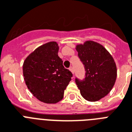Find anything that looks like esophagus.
<instances>
[{"label": "esophagus", "mask_w": 132, "mask_h": 132, "mask_svg": "<svg viewBox=\"0 0 132 132\" xmlns=\"http://www.w3.org/2000/svg\"><path fill=\"white\" fill-rule=\"evenodd\" d=\"M69 70L71 71V72H72V74H74V70H73V68H72V66H70V68H69Z\"/></svg>", "instance_id": "obj_1"}]
</instances>
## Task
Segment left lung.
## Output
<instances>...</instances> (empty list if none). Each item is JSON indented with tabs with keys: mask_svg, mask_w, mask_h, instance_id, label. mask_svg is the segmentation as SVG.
Listing matches in <instances>:
<instances>
[{
	"mask_svg": "<svg viewBox=\"0 0 132 132\" xmlns=\"http://www.w3.org/2000/svg\"><path fill=\"white\" fill-rule=\"evenodd\" d=\"M76 50L86 71L84 79H75L81 94L88 101L100 100L110 92L116 81L114 60L106 48L94 41L77 44Z\"/></svg>",
	"mask_w": 132,
	"mask_h": 132,
	"instance_id": "obj_1",
	"label": "left lung"
}]
</instances>
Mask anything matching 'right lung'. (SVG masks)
<instances>
[{"instance_id":"add662e5","label":"right lung","mask_w":132,"mask_h":132,"mask_svg":"<svg viewBox=\"0 0 132 132\" xmlns=\"http://www.w3.org/2000/svg\"><path fill=\"white\" fill-rule=\"evenodd\" d=\"M58 51L57 42H48L32 52L23 64V76L28 89L46 103L62 100L72 77V72L63 66Z\"/></svg>"}]
</instances>
